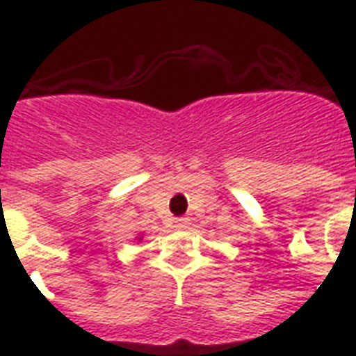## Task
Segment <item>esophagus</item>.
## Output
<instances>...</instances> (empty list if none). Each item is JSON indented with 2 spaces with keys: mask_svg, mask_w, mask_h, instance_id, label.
<instances>
[{
  "mask_svg": "<svg viewBox=\"0 0 356 356\" xmlns=\"http://www.w3.org/2000/svg\"><path fill=\"white\" fill-rule=\"evenodd\" d=\"M173 223H175V228L183 230V228L188 227V218H177L175 221H173Z\"/></svg>",
  "mask_w": 356,
  "mask_h": 356,
  "instance_id": "esophagus-1",
  "label": "esophagus"
}]
</instances>
